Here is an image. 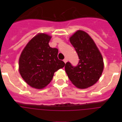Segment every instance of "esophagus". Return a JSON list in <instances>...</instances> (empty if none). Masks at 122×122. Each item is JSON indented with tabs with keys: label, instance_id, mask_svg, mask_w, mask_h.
Wrapping results in <instances>:
<instances>
[{
	"label": "esophagus",
	"instance_id": "esophagus-1",
	"mask_svg": "<svg viewBox=\"0 0 122 122\" xmlns=\"http://www.w3.org/2000/svg\"><path fill=\"white\" fill-rule=\"evenodd\" d=\"M63 61L65 62V63H66V62L68 61V59H67L66 58H65V59H63Z\"/></svg>",
	"mask_w": 122,
	"mask_h": 122
}]
</instances>
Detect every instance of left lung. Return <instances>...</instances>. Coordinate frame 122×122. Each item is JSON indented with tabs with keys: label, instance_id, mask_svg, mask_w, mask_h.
Here are the masks:
<instances>
[{
	"label": "left lung",
	"instance_id": "left-lung-1",
	"mask_svg": "<svg viewBox=\"0 0 122 122\" xmlns=\"http://www.w3.org/2000/svg\"><path fill=\"white\" fill-rule=\"evenodd\" d=\"M70 41L80 60L76 66L67 62L65 71L73 85L79 89H86L96 83L101 76L104 68L102 55L94 41L85 31H77Z\"/></svg>",
	"mask_w": 122,
	"mask_h": 122
}]
</instances>
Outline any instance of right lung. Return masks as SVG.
<instances>
[{
    "label": "right lung",
    "instance_id": "obj_1",
    "mask_svg": "<svg viewBox=\"0 0 122 122\" xmlns=\"http://www.w3.org/2000/svg\"><path fill=\"white\" fill-rule=\"evenodd\" d=\"M51 37L40 33L28 42L19 59V71L22 78L29 85L43 89L53 78L54 73L65 66L57 58L58 49L51 47Z\"/></svg>",
    "mask_w": 122,
    "mask_h": 122
}]
</instances>
